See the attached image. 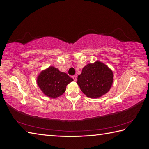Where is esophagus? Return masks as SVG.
<instances>
[{"mask_svg": "<svg viewBox=\"0 0 149 149\" xmlns=\"http://www.w3.org/2000/svg\"><path fill=\"white\" fill-rule=\"evenodd\" d=\"M73 78L74 81H76V80H77V77H76V76H73Z\"/></svg>", "mask_w": 149, "mask_h": 149, "instance_id": "esophagus-1", "label": "esophagus"}]
</instances>
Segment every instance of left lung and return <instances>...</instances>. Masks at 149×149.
Here are the masks:
<instances>
[{
  "label": "left lung",
  "mask_w": 149,
  "mask_h": 149,
  "mask_svg": "<svg viewBox=\"0 0 149 149\" xmlns=\"http://www.w3.org/2000/svg\"><path fill=\"white\" fill-rule=\"evenodd\" d=\"M113 77L109 68L97 61L83 68L81 74L78 76L77 84L86 96L97 98L109 91Z\"/></svg>",
  "instance_id": "obj_1"
}]
</instances>
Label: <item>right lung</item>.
<instances>
[{
  "mask_svg": "<svg viewBox=\"0 0 149 149\" xmlns=\"http://www.w3.org/2000/svg\"><path fill=\"white\" fill-rule=\"evenodd\" d=\"M73 81L66 73L54 66H49L40 73L37 82L43 94L55 99L61 96L66 91V86Z\"/></svg>",
  "mask_w": 149,
  "mask_h": 149,
  "instance_id": "1",
  "label": "right lung"
}]
</instances>
